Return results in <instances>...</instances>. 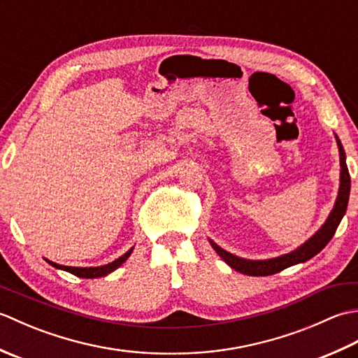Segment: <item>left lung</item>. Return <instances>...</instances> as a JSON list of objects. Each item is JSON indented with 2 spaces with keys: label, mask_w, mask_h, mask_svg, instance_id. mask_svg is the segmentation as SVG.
Here are the masks:
<instances>
[{
  "label": "left lung",
  "mask_w": 358,
  "mask_h": 358,
  "mask_svg": "<svg viewBox=\"0 0 358 358\" xmlns=\"http://www.w3.org/2000/svg\"><path fill=\"white\" fill-rule=\"evenodd\" d=\"M337 138V146L340 152V187H338V195L336 204H334V209L331 210V214L326 220L324 224L318 229L313 237H310L306 243H303L300 248H296L295 250L285 255H280L275 258H269V260H246V258H240L237 255H234L227 250L220 248L217 243L209 240L210 246L215 249V252L223 258V260L231 266L232 269L238 271L241 273H246V275H252V277H264V275H272V273H277L280 271H283L289 266L299 264V263H305L309 258H313L317 255L320 250L328 245L329 240L334 237L337 227L341 222V218L346 214V208H348V201H349V192H351V177H349V171L346 166V154L345 149L341 146V143Z\"/></svg>",
  "instance_id": "obj_1"
}]
</instances>
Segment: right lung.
Masks as SVG:
<instances>
[{"label":"right lung","mask_w":358,"mask_h":358,"mask_svg":"<svg viewBox=\"0 0 358 358\" xmlns=\"http://www.w3.org/2000/svg\"><path fill=\"white\" fill-rule=\"evenodd\" d=\"M132 250H134V248L129 249L124 255H121L120 258H117L115 262H112V263H109V264H104V266H96V268H72V266H62V264H57V263L49 262V260H45V262H48L49 264H52L53 268L67 271V272L73 273V275L81 277V278H98V277L108 275V273H110V272H113L115 269H118L120 266L127 260L129 255L132 254Z\"/></svg>","instance_id":"add662e5"}]
</instances>
